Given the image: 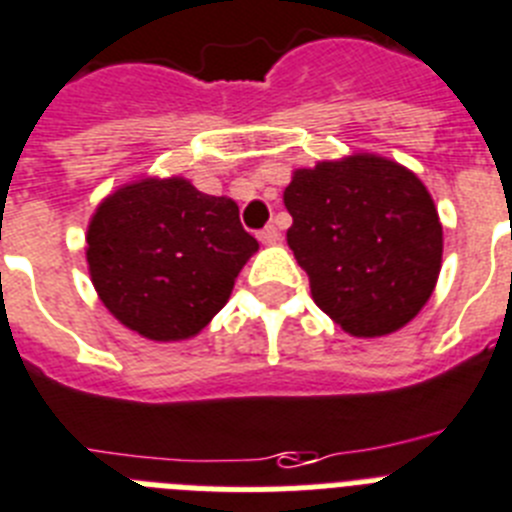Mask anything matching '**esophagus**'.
<instances>
[{
	"label": "esophagus",
	"instance_id": "esophagus-1",
	"mask_svg": "<svg viewBox=\"0 0 512 512\" xmlns=\"http://www.w3.org/2000/svg\"><path fill=\"white\" fill-rule=\"evenodd\" d=\"M257 239L263 244H278L281 242V231H278L276 226H265V229L257 234Z\"/></svg>",
	"mask_w": 512,
	"mask_h": 512
}]
</instances>
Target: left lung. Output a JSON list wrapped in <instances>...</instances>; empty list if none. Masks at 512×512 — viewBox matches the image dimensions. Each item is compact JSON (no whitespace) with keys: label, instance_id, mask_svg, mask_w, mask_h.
Returning <instances> with one entry per match:
<instances>
[{"label":"left lung","instance_id":"obj_1","mask_svg":"<svg viewBox=\"0 0 512 512\" xmlns=\"http://www.w3.org/2000/svg\"><path fill=\"white\" fill-rule=\"evenodd\" d=\"M283 205L312 299L349 336H390L422 312L442 268V223L414 171L377 153L317 161L291 174Z\"/></svg>","mask_w":512,"mask_h":512}]
</instances>
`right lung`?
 <instances>
[{"label":"right lung","mask_w":512,"mask_h":512,"mask_svg":"<svg viewBox=\"0 0 512 512\" xmlns=\"http://www.w3.org/2000/svg\"><path fill=\"white\" fill-rule=\"evenodd\" d=\"M85 242L103 307L161 343L195 338L260 247L231 197L205 195L184 176H140L117 187L90 216Z\"/></svg>","instance_id":"1"}]
</instances>
